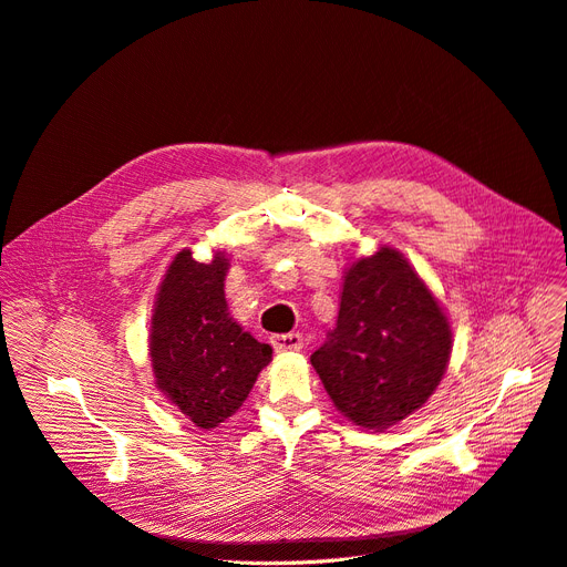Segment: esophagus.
<instances>
[{
    "mask_svg": "<svg viewBox=\"0 0 567 567\" xmlns=\"http://www.w3.org/2000/svg\"><path fill=\"white\" fill-rule=\"evenodd\" d=\"M270 343H272L275 352H297V350L305 348L302 334H292V331H290V334H277V337H272Z\"/></svg>",
    "mask_w": 567,
    "mask_h": 567,
    "instance_id": "esophagus-1",
    "label": "esophagus"
}]
</instances>
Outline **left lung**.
Here are the masks:
<instances>
[{"label": "left lung", "mask_w": 567, "mask_h": 567, "mask_svg": "<svg viewBox=\"0 0 567 567\" xmlns=\"http://www.w3.org/2000/svg\"><path fill=\"white\" fill-rule=\"evenodd\" d=\"M446 313L408 258L391 247L350 265L337 327L311 363L337 410L384 430L432 395L451 359Z\"/></svg>", "instance_id": "obj_1"}]
</instances>
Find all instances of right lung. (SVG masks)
Listing matches in <instances>:
<instances>
[{
    "label": "right lung",
    "mask_w": 567,
    "mask_h": 567,
    "mask_svg": "<svg viewBox=\"0 0 567 567\" xmlns=\"http://www.w3.org/2000/svg\"><path fill=\"white\" fill-rule=\"evenodd\" d=\"M226 270L224 251L210 262H198L183 249L159 284L151 320L155 384L204 430L240 410L258 373L272 359L268 343H258L228 316Z\"/></svg>",
    "instance_id": "right-lung-1"
}]
</instances>
